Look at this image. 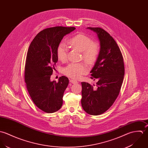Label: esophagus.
<instances>
[{
	"instance_id": "1",
	"label": "esophagus",
	"mask_w": 148,
	"mask_h": 148,
	"mask_svg": "<svg viewBox=\"0 0 148 148\" xmlns=\"http://www.w3.org/2000/svg\"><path fill=\"white\" fill-rule=\"evenodd\" d=\"M70 82L71 83V84H77V83H78V82H77V81L73 80V79H70Z\"/></svg>"
}]
</instances>
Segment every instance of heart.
<instances>
[{
	"label": "heart",
	"mask_w": 148,
	"mask_h": 148,
	"mask_svg": "<svg viewBox=\"0 0 148 148\" xmlns=\"http://www.w3.org/2000/svg\"><path fill=\"white\" fill-rule=\"evenodd\" d=\"M69 44L74 49L82 52V57L89 65H93L98 57L100 46L98 42L92 41L88 36L79 34L68 40ZM57 58L61 62L67 59V49L63 43H60L57 49ZM88 71V67L83 63H70L63 69L66 76L75 79L80 78Z\"/></svg>",
	"instance_id": "obj_1"
}]
</instances>
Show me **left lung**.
<instances>
[{
    "label": "left lung",
    "mask_w": 148,
    "mask_h": 148,
    "mask_svg": "<svg viewBox=\"0 0 148 148\" xmlns=\"http://www.w3.org/2000/svg\"><path fill=\"white\" fill-rule=\"evenodd\" d=\"M95 32L100 42V51L90 71L91 79L98 80L96 86L88 82L82 84L81 104L89 114L97 116L106 112L118 97L123 82L125 67L117 43L105 30L88 27Z\"/></svg>",
    "instance_id": "left-lung-1"
}]
</instances>
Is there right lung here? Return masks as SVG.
<instances>
[{"label":"right lung","mask_w":148,"mask_h":148,"mask_svg":"<svg viewBox=\"0 0 148 148\" xmlns=\"http://www.w3.org/2000/svg\"><path fill=\"white\" fill-rule=\"evenodd\" d=\"M75 29L74 27L57 26L39 32L30 44L25 67V81L34 104L42 111L57 112L63 104V93L69 84L65 76L58 82L51 81L58 61L57 47L64 35Z\"/></svg>","instance_id":"add662e5"}]
</instances>
